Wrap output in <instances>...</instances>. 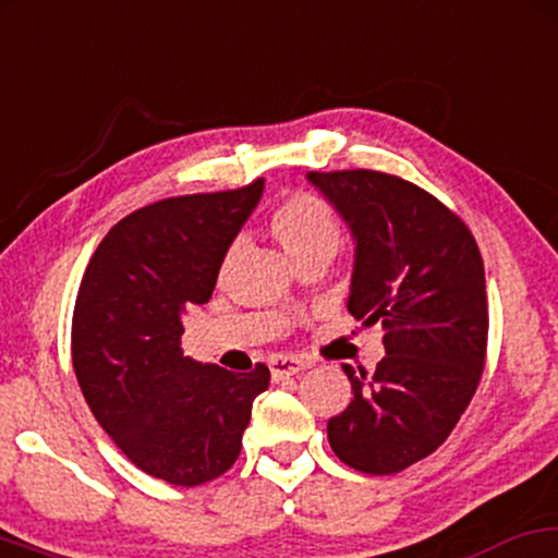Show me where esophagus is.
I'll use <instances>...</instances> for the list:
<instances>
[{"mask_svg":"<svg viewBox=\"0 0 558 558\" xmlns=\"http://www.w3.org/2000/svg\"><path fill=\"white\" fill-rule=\"evenodd\" d=\"M269 366H271L274 379H284V376H294V374L305 372V368H310V361L300 359V356H287V353H279V356H271Z\"/></svg>","mask_w":558,"mask_h":558,"instance_id":"34e87169","label":"esophagus"}]
</instances>
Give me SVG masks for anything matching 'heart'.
<instances>
[{
    "mask_svg": "<svg viewBox=\"0 0 558 558\" xmlns=\"http://www.w3.org/2000/svg\"><path fill=\"white\" fill-rule=\"evenodd\" d=\"M269 228L296 266L323 256L330 258L343 241V228L336 209L315 192H294L292 197H287L271 213ZM235 253V245H230L220 264V274L230 269Z\"/></svg>",
    "mask_w": 558,
    "mask_h": 558,
    "instance_id": "heart-1",
    "label": "heart"
}]
</instances>
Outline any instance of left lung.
I'll return each instance as SVG.
<instances>
[{
  "label": "left lung",
  "mask_w": 558,
  "mask_h": 558,
  "mask_svg": "<svg viewBox=\"0 0 558 558\" xmlns=\"http://www.w3.org/2000/svg\"><path fill=\"white\" fill-rule=\"evenodd\" d=\"M356 241L349 313L381 323L387 356L349 374L353 400L328 421L343 464L397 474L430 456L464 415L487 359V289L472 230L444 202L368 169L310 171Z\"/></svg>",
  "instance_id": "obj_1"
}]
</instances>
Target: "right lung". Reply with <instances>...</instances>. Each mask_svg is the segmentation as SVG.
<instances>
[{"label":"right lung","mask_w":558,"mask_h":558,"mask_svg":"<svg viewBox=\"0 0 558 558\" xmlns=\"http://www.w3.org/2000/svg\"><path fill=\"white\" fill-rule=\"evenodd\" d=\"M264 192L186 194L135 209L97 245L71 320L89 410L143 472L179 487L226 474L269 366L233 374L182 351V315L213 296L222 258Z\"/></svg>","instance_id":"1"}]
</instances>
